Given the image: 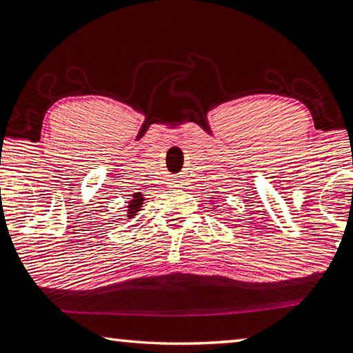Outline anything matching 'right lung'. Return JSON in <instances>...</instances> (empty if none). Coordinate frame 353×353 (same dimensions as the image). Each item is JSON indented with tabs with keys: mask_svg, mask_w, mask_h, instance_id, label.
<instances>
[{
	"mask_svg": "<svg viewBox=\"0 0 353 353\" xmlns=\"http://www.w3.org/2000/svg\"><path fill=\"white\" fill-rule=\"evenodd\" d=\"M142 202H143V197L140 193H136L132 196V201L130 202V205H128V208H130V210H128V217H130V219L132 216H136V213L140 210V207H142Z\"/></svg>",
	"mask_w": 353,
	"mask_h": 353,
	"instance_id": "obj_1",
	"label": "right lung"
}]
</instances>
